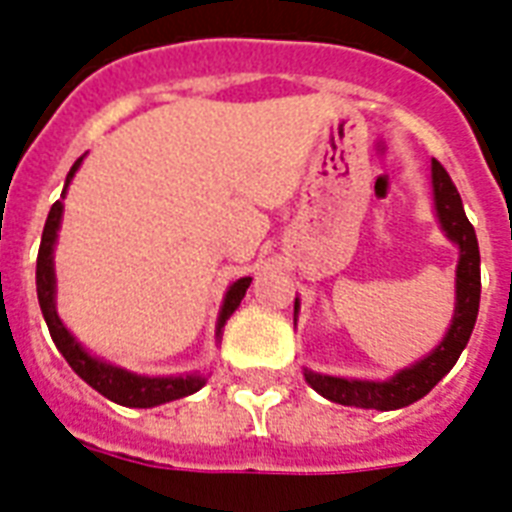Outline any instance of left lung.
I'll return each instance as SVG.
<instances>
[{"label": "left lung", "instance_id": "1", "mask_svg": "<svg viewBox=\"0 0 512 512\" xmlns=\"http://www.w3.org/2000/svg\"><path fill=\"white\" fill-rule=\"evenodd\" d=\"M430 183H433V207L441 231L446 239L457 244L460 260L454 271V313L452 324L446 329L444 340L430 350L420 361L398 369L388 380H356V377H335L313 369H303L305 382L319 396L342 406H358V409H377V412H393L420 401L436 388L438 380H444L457 358L468 345L473 327L478 319V303H481V252L473 225H470L465 207L457 188H454L449 172L433 159L430 162ZM300 300L295 297V324Z\"/></svg>", "mask_w": 512, "mask_h": 512}]
</instances>
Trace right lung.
Returning <instances> with one entry per match:
<instances>
[{
	"instance_id": "add662e5",
	"label": "right lung",
	"mask_w": 512,
	"mask_h": 512,
	"mask_svg": "<svg viewBox=\"0 0 512 512\" xmlns=\"http://www.w3.org/2000/svg\"><path fill=\"white\" fill-rule=\"evenodd\" d=\"M82 162L84 156H79L74 162V167H71V172L66 175V185H63L60 199H66L68 185H71V180H74L76 170H79V164ZM60 220H63V201H55L50 209V215H47V223H44L39 257H36V295H39V308H42V316L44 321H47L52 342H55V348L63 353L68 366H71L90 388L98 390L100 396H106L108 401H114V404L132 406V409H151V406L191 396V393L204 388L207 377L196 372L170 374V377H148V374L130 372V369H124V366L111 364L106 358L92 356L90 350L84 348L82 342L68 332L66 324L60 321L58 308H55V241H58ZM249 284H252V279L244 276V279L233 281L231 287H228V292H225L223 305H220V316H217V340L223 335L225 321L231 319L233 311L239 308L244 295H247Z\"/></svg>"
}]
</instances>
